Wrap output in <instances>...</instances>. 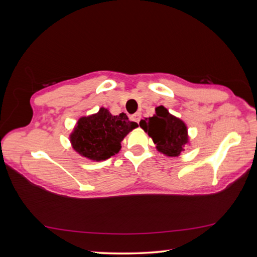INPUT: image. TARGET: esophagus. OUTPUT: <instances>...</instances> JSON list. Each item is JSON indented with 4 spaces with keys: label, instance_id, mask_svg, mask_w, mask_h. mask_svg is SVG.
Segmentation results:
<instances>
[{
    "label": "esophagus",
    "instance_id": "esophagus-1",
    "mask_svg": "<svg viewBox=\"0 0 257 257\" xmlns=\"http://www.w3.org/2000/svg\"><path fill=\"white\" fill-rule=\"evenodd\" d=\"M130 119H132L133 121H135V122H139V120H141V113H135V114H133L132 116H130Z\"/></svg>",
    "mask_w": 257,
    "mask_h": 257
}]
</instances>
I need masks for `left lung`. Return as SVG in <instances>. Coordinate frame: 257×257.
<instances>
[{"mask_svg": "<svg viewBox=\"0 0 257 257\" xmlns=\"http://www.w3.org/2000/svg\"><path fill=\"white\" fill-rule=\"evenodd\" d=\"M141 128L153 139L159 152L167 156H179L185 145L188 144L187 125L182 120L172 115L164 106L155 108V114L141 120Z\"/></svg>", "mask_w": 257, "mask_h": 257, "instance_id": "8db88e82", "label": "left lung"}]
</instances>
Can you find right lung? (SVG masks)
<instances>
[{
	"mask_svg": "<svg viewBox=\"0 0 257 257\" xmlns=\"http://www.w3.org/2000/svg\"><path fill=\"white\" fill-rule=\"evenodd\" d=\"M125 113L112 115L101 107L95 114L82 116L70 135L73 150L93 161H104L118 153L123 138L137 127Z\"/></svg>",
	"mask_w": 257,
	"mask_h": 257,
	"instance_id": "right-lung-1",
	"label": "right lung"
}]
</instances>
